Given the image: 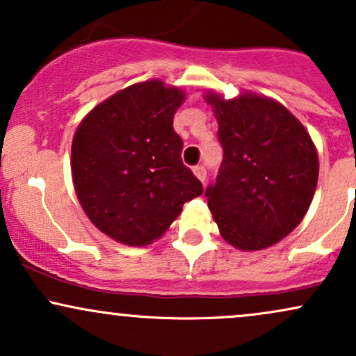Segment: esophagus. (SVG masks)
<instances>
[{"instance_id": "34e87169", "label": "esophagus", "mask_w": 356, "mask_h": 356, "mask_svg": "<svg viewBox=\"0 0 356 356\" xmlns=\"http://www.w3.org/2000/svg\"><path fill=\"white\" fill-rule=\"evenodd\" d=\"M192 170H194L195 177H197L199 181H201V182L206 181V177H207V170H206V167H204V165H195L194 169H192Z\"/></svg>"}]
</instances>
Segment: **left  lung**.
<instances>
[{
	"mask_svg": "<svg viewBox=\"0 0 356 356\" xmlns=\"http://www.w3.org/2000/svg\"><path fill=\"white\" fill-rule=\"evenodd\" d=\"M218 118L222 162L206 197L220 236L234 248L273 246L305 218L318 182L312 137L283 105L243 93L207 95Z\"/></svg>",
	"mask_w": 356,
	"mask_h": 356,
	"instance_id": "1",
	"label": "left lung"
}]
</instances>
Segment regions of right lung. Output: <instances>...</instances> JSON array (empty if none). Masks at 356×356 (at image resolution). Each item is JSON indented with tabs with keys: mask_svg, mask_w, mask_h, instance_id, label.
I'll list each match as a JSON object with an SVG mask.
<instances>
[{
	"mask_svg": "<svg viewBox=\"0 0 356 356\" xmlns=\"http://www.w3.org/2000/svg\"><path fill=\"white\" fill-rule=\"evenodd\" d=\"M179 88L150 80L97 105L76 129L72 175L85 214L129 246L161 238L202 184L182 164L174 113Z\"/></svg>",
	"mask_w": 356,
	"mask_h": 356,
	"instance_id": "add662e5",
	"label": "right lung"
}]
</instances>
